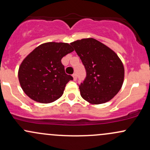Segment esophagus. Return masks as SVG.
Wrapping results in <instances>:
<instances>
[{"instance_id": "obj_1", "label": "esophagus", "mask_w": 150, "mask_h": 150, "mask_svg": "<svg viewBox=\"0 0 150 150\" xmlns=\"http://www.w3.org/2000/svg\"><path fill=\"white\" fill-rule=\"evenodd\" d=\"M72 77H73V80L75 81V80H77V75H76V73H74L73 75H72Z\"/></svg>"}]
</instances>
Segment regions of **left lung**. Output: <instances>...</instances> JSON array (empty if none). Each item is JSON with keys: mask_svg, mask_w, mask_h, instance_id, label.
Instances as JSON below:
<instances>
[{"mask_svg": "<svg viewBox=\"0 0 150 150\" xmlns=\"http://www.w3.org/2000/svg\"><path fill=\"white\" fill-rule=\"evenodd\" d=\"M70 45L86 70V78L79 85L82 98L95 105L112 99L122 86L125 76L124 66L117 55L94 38L74 41Z\"/></svg>", "mask_w": 150, "mask_h": 150, "instance_id": "left-lung-1", "label": "left lung"}]
</instances>
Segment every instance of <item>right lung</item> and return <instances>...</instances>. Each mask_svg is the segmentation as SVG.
Masks as SVG:
<instances>
[{
  "mask_svg": "<svg viewBox=\"0 0 150 150\" xmlns=\"http://www.w3.org/2000/svg\"><path fill=\"white\" fill-rule=\"evenodd\" d=\"M65 42L41 44L24 59L18 70V79L24 93L40 103H50L60 98L65 85L73 80L67 75L62 58L72 52Z\"/></svg>",
  "mask_w": 150,
  "mask_h": 150,
  "instance_id": "1",
  "label": "right lung"
}]
</instances>
